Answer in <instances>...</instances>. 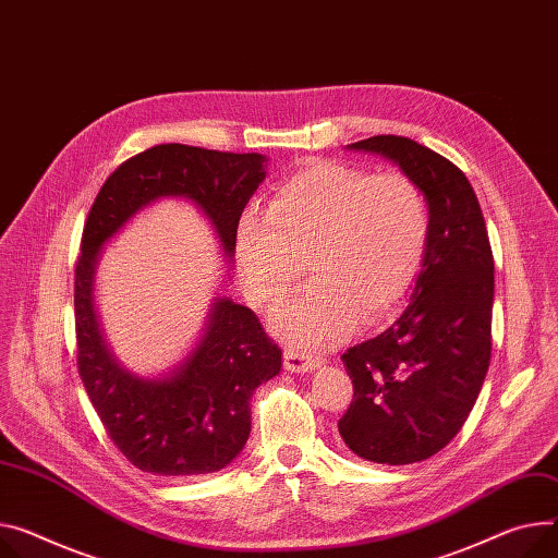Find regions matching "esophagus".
Segmentation results:
<instances>
[{"label":"esophagus","mask_w":558,"mask_h":558,"mask_svg":"<svg viewBox=\"0 0 558 558\" xmlns=\"http://www.w3.org/2000/svg\"><path fill=\"white\" fill-rule=\"evenodd\" d=\"M283 366L290 373H308V371H315L319 366V360L308 355V353H302V351L286 349L283 351Z\"/></svg>","instance_id":"obj_1"}]
</instances>
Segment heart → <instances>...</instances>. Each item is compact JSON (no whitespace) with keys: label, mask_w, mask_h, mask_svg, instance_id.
Wrapping results in <instances>:
<instances>
[{"label":"heart","mask_w":558,"mask_h":558,"mask_svg":"<svg viewBox=\"0 0 558 558\" xmlns=\"http://www.w3.org/2000/svg\"><path fill=\"white\" fill-rule=\"evenodd\" d=\"M428 232L424 192L404 171L315 160L275 192L266 217L241 219L236 259L266 311L286 302L308 264L311 288L275 328L290 347L315 351L402 302L424 266Z\"/></svg>","instance_id":"heart-1"}]
</instances>
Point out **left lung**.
<instances>
[{
	"label": "left lung",
	"instance_id": "8db88e82",
	"mask_svg": "<svg viewBox=\"0 0 558 558\" xmlns=\"http://www.w3.org/2000/svg\"><path fill=\"white\" fill-rule=\"evenodd\" d=\"M400 165L424 192L432 232L404 313L341 360L353 402L337 428L379 464L445 449L474 409L492 360L494 254L474 187L451 160L404 136L349 145Z\"/></svg>",
	"mask_w": 558,
	"mask_h": 558
}]
</instances>
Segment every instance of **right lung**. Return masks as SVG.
<instances>
[{
    "label": "right lung",
    "mask_w": 558,
    "mask_h": 558,
    "mask_svg": "<svg viewBox=\"0 0 558 558\" xmlns=\"http://www.w3.org/2000/svg\"><path fill=\"white\" fill-rule=\"evenodd\" d=\"M266 156L156 145L124 160L100 187L75 264V344L84 389L120 453L165 478L214 474L250 436V398L279 375L281 349L250 308L219 299L192 355L162 379L126 373L111 357L94 308L98 254L134 214L162 196L194 201L232 256L241 211L266 179Z\"/></svg>",
    "instance_id": "1"
}]
</instances>
